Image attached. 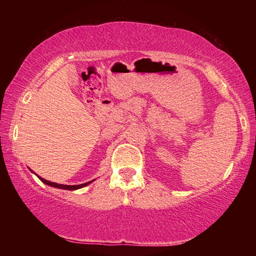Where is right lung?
<instances>
[{"label": "right lung", "instance_id": "add662e5", "mask_svg": "<svg viewBox=\"0 0 256 256\" xmlns=\"http://www.w3.org/2000/svg\"><path fill=\"white\" fill-rule=\"evenodd\" d=\"M38 178H40L42 183H45L46 185H50V186H53V188H64V190H78V188H84V186L90 184V182L88 183H84V184H80V185H63V184H58V183H53V182H50V180H46L44 178H42L40 176H38Z\"/></svg>", "mask_w": 256, "mask_h": 256}]
</instances>
